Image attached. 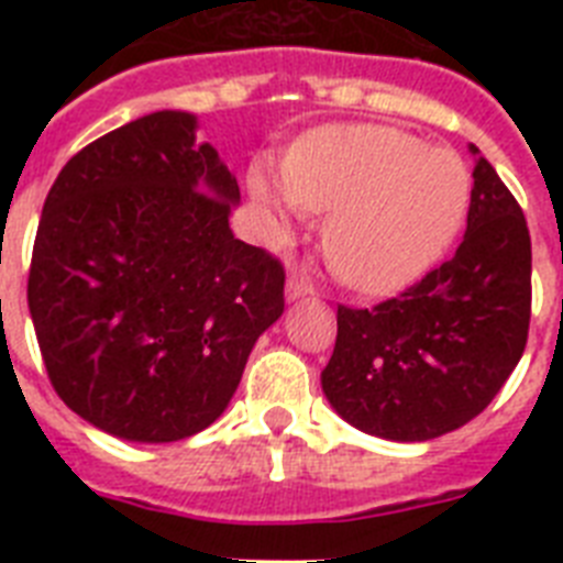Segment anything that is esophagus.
Instances as JSON below:
<instances>
[{"mask_svg":"<svg viewBox=\"0 0 563 563\" xmlns=\"http://www.w3.org/2000/svg\"><path fill=\"white\" fill-rule=\"evenodd\" d=\"M310 290H312V287L307 285V282L301 276H290V278H287V301H296V298L310 296Z\"/></svg>","mask_w":563,"mask_h":563,"instance_id":"obj_1","label":"esophagus"}]
</instances>
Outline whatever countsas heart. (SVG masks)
Listing matches in <instances>:
<instances>
[{
    "label": "heart",
    "instance_id": "b5f03b06",
    "mask_svg": "<svg viewBox=\"0 0 563 563\" xmlns=\"http://www.w3.org/2000/svg\"><path fill=\"white\" fill-rule=\"evenodd\" d=\"M253 206L267 239L305 211L327 213L324 253L361 292H391L429 271L465 220L471 177L460 154L389 126H330L290 154L287 172L253 163Z\"/></svg>",
    "mask_w": 563,
    "mask_h": 563
}]
</instances>
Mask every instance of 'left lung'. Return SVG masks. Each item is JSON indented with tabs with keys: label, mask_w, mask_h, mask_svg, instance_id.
Segmentation results:
<instances>
[{
	"label": "left lung",
	"mask_w": 563,
	"mask_h": 563,
	"mask_svg": "<svg viewBox=\"0 0 563 563\" xmlns=\"http://www.w3.org/2000/svg\"><path fill=\"white\" fill-rule=\"evenodd\" d=\"M467 231L449 262L369 310L338 307L321 389L363 434L426 442L474 420L516 369L530 330V231L471 143Z\"/></svg>",
	"instance_id": "obj_1"
}]
</instances>
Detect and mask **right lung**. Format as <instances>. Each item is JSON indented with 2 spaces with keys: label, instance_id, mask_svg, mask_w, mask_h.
Instances as JSON below:
<instances>
[{
  "label": "right lung",
  "instance_id": "1",
  "mask_svg": "<svg viewBox=\"0 0 563 563\" xmlns=\"http://www.w3.org/2000/svg\"><path fill=\"white\" fill-rule=\"evenodd\" d=\"M191 112L103 134L44 200L27 305L49 383L96 429L177 442L228 409L285 312V267L233 236L236 177Z\"/></svg>",
  "mask_w": 563,
  "mask_h": 563
}]
</instances>
